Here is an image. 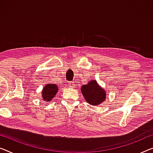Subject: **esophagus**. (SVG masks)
Masks as SVG:
<instances>
[{"label":"esophagus","mask_w":153,"mask_h":153,"mask_svg":"<svg viewBox=\"0 0 153 153\" xmlns=\"http://www.w3.org/2000/svg\"><path fill=\"white\" fill-rule=\"evenodd\" d=\"M69 87H71V88H74V82H70L69 83Z\"/></svg>","instance_id":"1"}]
</instances>
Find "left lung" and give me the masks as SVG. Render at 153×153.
I'll use <instances>...</instances> for the list:
<instances>
[{
    "label": "left lung",
    "mask_w": 153,
    "mask_h": 153,
    "mask_svg": "<svg viewBox=\"0 0 153 153\" xmlns=\"http://www.w3.org/2000/svg\"><path fill=\"white\" fill-rule=\"evenodd\" d=\"M81 92L86 102L93 106L100 105L105 101L106 97V91L95 79L82 86Z\"/></svg>",
    "instance_id": "left-lung-1"
}]
</instances>
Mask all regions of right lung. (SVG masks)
Wrapping results in <instances>:
<instances>
[{"instance_id":"obj_1","label":"right lung","mask_w":153,"mask_h":153,"mask_svg":"<svg viewBox=\"0 0 153 153\" xmlns=\"http://www.w3.org/2000/svg\"><path fill=\"white\" fill-rule=\"evenodd\" d=\"M58 91V87L56 84L52 83L47 84L41 91V93H41L42 94L41 97H42V100L47 102H50L56 96Z\"/></svg>"}]
</instances>
